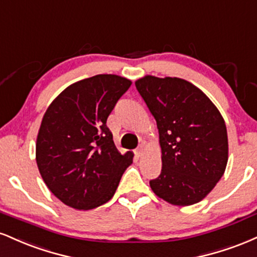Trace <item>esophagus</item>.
<instances>
[{
	"label": "esophagus",
	"mask_w": 257,
	"mask_h": 257,
	"mask_svg": "<svg viewBox=\"0 0 257 257\" xmlns=\"http://www.w3.org/2000/svg\"><path fill=\"white\" fill-rule=\"evenodd\" d=\"M135 153H136V155L138 156V158L143 155V153H144V146H143V144H141V146H138V148H137V149H136Z\"/></svg>",
	"instance_id": "obj_1"
}]
</instances>
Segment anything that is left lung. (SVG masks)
Instances as JSON below:
<instances>
[{
  "instance_id": "left-lung-1",
  "label": "left lung",
  "mask_w": 257,
  "mask_h": 257,
  "mask_svg": "<svg viewBox=\"0 0 257 257\" xmlns=\"http://www.w3.org/2000/svg\"><path fill=\"white\" fill-rule=\"evenodd\" d=\"M136 87L155 117L162 153L154 194L173 206L203 200L221 179L228 160L227 131L218 108L180 78L146 75Z\"/></svg>"
}]
</instances>
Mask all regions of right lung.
<instances>
[{
    "instance_id": "add662e5",
    "label": "right lung",
    "mask_w": 257,
    "mask_h": 257,
    "mask_svg": "<svg viewBox=\"0 0 257 257\" xmlns=\"http://www.w3.org/2000/svg\"><path fill=\"white\" fill-rule=\"evenodd\" d=\"M132 81L97 74L66 87L51 102L39 127L36 161L45 185L66 206L89 210L115 194L134 153L121 155L108 116Z\"/></svg>"
}]
</instances>
